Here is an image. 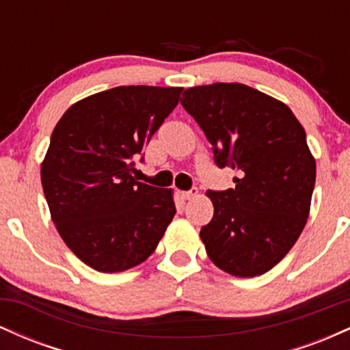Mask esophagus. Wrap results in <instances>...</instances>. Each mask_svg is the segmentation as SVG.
<instances>
[{
	"label": "esophagus",
	"mask_w": 350,
	"mask_h": 350,
	"mask_svg": "<svg viewBox=\"0 0 350 350\" xmlns=\"http://www.w3.org/2000/svg\"><path fill=\"white\" fill-rule=\"evenodd\" d=\"M198 194H199V189L198 187H192L191 191L183 192V198L186 199V200H192L194 198H198Z\"/></svg>",
	"instance_id": "obj_1"
}]
</instances>
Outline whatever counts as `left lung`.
Wrapping results in <instances>:
<instances>
[{
	"label": "left lung",
	"mask_w": 350,
	"mask_h": 350,
	"mask_svg": "<svg viewBox=\"0 0 350 350\" xmlns=\"http://www.w3.org/2000/svg\"><path fill=\"white\" fill-rule=\"evenodd\" d=\"M180 103L217 166L239 172L234 189L206 192L214 206L200 228L208 258L228 275H263L291 250L311 208L316 161L304 128L290 107L243 83L186 88Z\"/></svg>",
	"instance_id": "1"
}]
</instances>
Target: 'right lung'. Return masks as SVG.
I'll list each match as a JSON object with an SVG mask.
<instances>
[{
    "label": "right lung",
    "instance_id": "add662e5",
    "mask_svg": "<svg viewBox=\"0 0 350 350\" xmlns=\"http://www.w3.org/2000/svg\"><path fill=\"white\" fill-rule=\"evenodd\" d=\"M183 87L128 85L75 102L55 124L41 164L51 219L94 270L118 273L143 263L176 214L172 189L133 178L142 154Z\"/></svg>",
    "mask_w": 350,
    "mask_h": 350
}]
</instances>
